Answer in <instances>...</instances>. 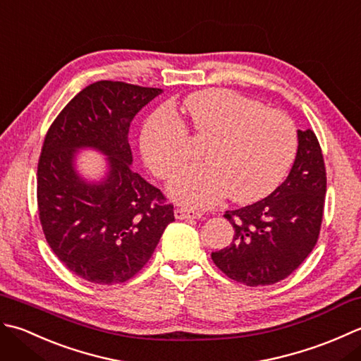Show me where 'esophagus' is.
<instances>
[{"label":"esophagus","instance_id":"esophagus-1","mask_svg":"<svg viewBox=\"0 0 361 361\" xmlns=\"http://www.w3.org/2000/svg\"><path fill=\"white\" fill-rule=\"evenodd\" d=\"M174 216H176V219H200L202 216V213L197 210H193V209L179 207L174 210Z\"/></svg>","mask_w":361,"mask_h":361}]
</instances>
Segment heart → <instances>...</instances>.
I'll use <instances>...</instances> for the list:
<instances>
[{"label":"heart","mask_w":361,"mask_h":361,"mask_svg":"<svg viewBox=\"0 0 361 361\" xmlns=\"http://www.w3.org/2000/svg\"><path fill=\"white\" fill-rule=\"evenodd\" d=\"M195 134L209 138L202 165L188 166L168 183L173 201L205 209L231 200L249 204L274 191L296 156L298 132L282 112L260 102L213 88L183 101ZM145 164L160 179H168L187 159V129L171 107L154 112L140 134Z\"/></svg>","instance_id":"obj_1"}]
</instances>
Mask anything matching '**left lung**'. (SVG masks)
<instances>
[{"instance_id":"1","label":"left lung","mask_w":361,"mask_h":361,"mask_svg":"<svg viewBox=\"0 0 361 361\" xmlns=\"http://www.w3.org/2000/svg\"><path fill=\"white\" fill-rule=\"evenodd\" d=\"M326 168L312 129L298 130V152L286 179L269 196L227 210L233 226L231 246L212 252L223 273L247 286L288 277L312 252L321 229Z\"/></svg>"}]
</instances>
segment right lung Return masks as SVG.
Wrapping results in <instances>:
<instances>
[{
  "label": "right lung",
  "instance_id": "add662e5",
  "mask_svg": "<svg viewBox=\"0 0 361 361\" xmlns=\"http://www.w3.org/2000/svg\"><path fill=\"white\" fill-rule=\"evenodd\" d=\"M161 88L99 80L51 124L37 170V202L49 247L76 276L99 285L129 281L156 249L173 205L132 170L129 128ZM106 155L98 180L78 171L79 150Z\"/></svg>",
  "mask_w": 361,
  "mask_h": 361
}]
</instances>
